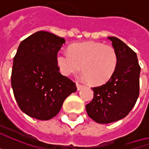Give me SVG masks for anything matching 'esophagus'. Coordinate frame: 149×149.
<instances>
[{"label":"esophagus","instance_id":"obj_1","mask_svg":"<svg viewBox=\"0 0 149 149\" xmlns=\"http://www.w3.org/2000/svg\"><path fill=\"white\" fill-rule=\"evenodd\" d=\"M77 90L78 91H80L83 87H84V86L83 85H81V84H79V83H77Z\"/></svg>","mask_w":149,"mask_h":149}]
</instances>
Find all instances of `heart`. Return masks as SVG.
Returning <instances> with one entry per match:
<instances>
[{"label": "heart", "instance_id": "heart-1", "mask_svg": "<svg viewBox=\"0 0 149 149\" xmlns=\"http://www.w3.org/2000/svg\"><path fill=\"white\" fill-rule=\"evenodd\" d=\"M56 63L65 76L79 72L83 66L84 77L93 85H101L111 79L118 65L114 48L99 42L77 43L70 52H59Z\"/></svg>", "mask_w": 149, "mask_h": 149}]
</instances>
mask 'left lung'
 Segmentation results:
<instances>
[{
  "instance_id": "8db88e82",
  "label": "left lung",
  "mask_w": 149,
  "mask_h": 149,
  "mask_svg": "<svg viewBox=\"0 0 149 149\" xmlns=\"http://www.w3.org/2000/svg\"><path fill=\"white\" fill-rule=\"evenodd\" d=\"M117 52L118 65L106 84L92 88L93 98L86 105L87 114L99 124H109L125 118L139 96L141 67L136 53L116 37H108Z\"/></svg>"
}]
</instances>
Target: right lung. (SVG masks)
Masks as SVG:
<instances>
[{"label":"right lung","mask_w":149,"mask_h":149,"mask_svg":"<svg viewBox=\"0 0 149 149\" xmlns=\"http://www.w3.org/2000/svg\"><path fill=\"white\" fill-rule=\"evenodd\" d=\"M65 39L39 31L20 43L14 57L11 86L24 113L47 120L58 114L65 99L77 86L59 72L56 56Z\"/></svg>","instance_id":"obj_1"}]
</instances>
